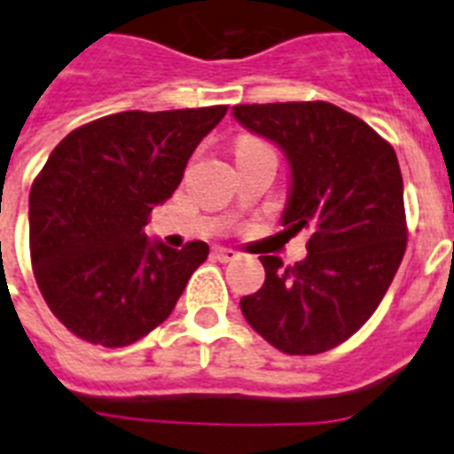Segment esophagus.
Here are the masks:
<instances>
[{"label":"esophagus","mask_w":454,"mask_h":454,"mask_svg":"<svg viewBox=\"0 0 454 454\" xmlns=\"http://www.w3.org/2000/svg\"><path fill=\"white\" fill-rule=\"evenodd\" d=\"M215 259L221 261V263H231V261H235L239 256L235 249H228V247H215Z\"/></svg>","instance_id":"34e87169"}]
</instances>
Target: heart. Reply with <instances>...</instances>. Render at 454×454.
<instances>
[{
    "label": "heart",
    "instance_id": "heart-1",
    "mask_svg": "<svg viewBox=\"0 0 454 454\" xmlns=\"http://www.w3.org/2000/svg\"><path fill=\"white\" fill-rule=\"evenodd\" d=\"M242 142H254V139H242Z\"/></svg>",
    "mask_w": 454,
    "mask_h": 454
}]
</instances>
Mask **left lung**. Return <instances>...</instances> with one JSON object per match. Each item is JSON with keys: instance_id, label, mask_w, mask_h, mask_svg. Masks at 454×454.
I'll return each instance as SVG.
<instances>
[{"instance_id": "obj_1", "label": "left lung", "mask_w": 454, "mask_h": 454, "mask_svg": "<svg viewBox=\"0 0 454 454\" xmlns=\"http://www.w3.org/2000/svg\"><path fill=\"white\" fill-rule=\"evenodd\" d=\"M247 130L285 151L282 223L308 231L296 265L261 256L265 282L239 301L254 331L285 355H319L366 324L406 252L403 179L392 144L331 102L238 105Z\"/></svg>"}]
</instances>
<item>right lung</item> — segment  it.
<instances>
[{"mask_svg":"<svg viewBox=\"0 0 454 454\" xmlns=\"http://www.w3.org/2000/svg\"><path fill=\"white\" fill-rule=\"evenodd\" d=\"M228 106L121 112L72 130L29 191V256L51 312L81 340L125 348L163 324L209 247L149 242L151 209L175 193Z\"/></svg>","mask_w":454,"mask_h":454,"instance_id":"obj_1","label":"right lung"}]
</instances>
